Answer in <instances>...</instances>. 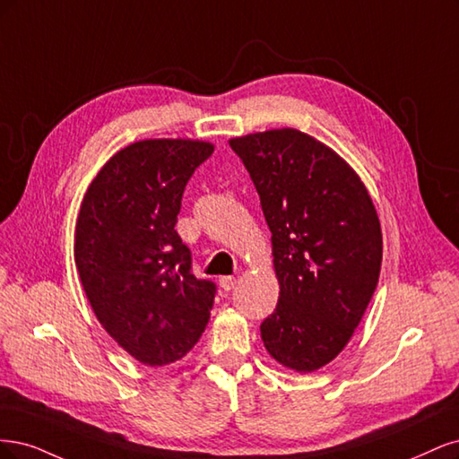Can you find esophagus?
Segmentation results:
<instances>
[{
	"mask_svg": "<svg viewBox=\"0 0 459 459\" xmlns=\"http://www.w3.org/2000/svg\"><path fill=\"white\" fill-rule=\"evenodd\" d=\"M219 286L223 288L225 291H230V290H234V286H236V278H234V276H221V278H219Z\"/></svg>",
	"mask_w": 459,
	"mask_h": 459,
	"instance_id": "1",
	"label": "esophagus"
}]
</instances>
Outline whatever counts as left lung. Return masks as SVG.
Returning <instances> with one entry per match:
<instances>
[{"instance_id":"1","label":"left lung","mask_w":459,"mask_h":459,"mask_svg":"<svg viewBox=\"0 0 459 459\" xmlns=\"http://www.w3.org/2000/svg\"><path fill=\"white\" fill-rule=\"evenodd\" d=\"M240 156L273 232L280 284L261 324L271 357L299 374L345 349L376 291L383 238L364 183L330 146L282 127L229 141Z\"/></svg>"}]
</instances>
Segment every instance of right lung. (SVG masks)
Here are the masks:
<instances>
[{
  "label": "right lung",
  "mask_w": 459,
  "mask_h": 459,
  "mask_svg": "<svg viewBox=\"0 0 459 459\" xmlns=\"http://www.w3.org/2000/svg\"><path fill=\"white\" fill-rule=\"evenodd\" d=\"M213 144L144 139L117 151L87 186L74 259L97 320L146 366H166L196 345L215 284L190 273L175 230L181 198Z\"/></svg>",
  "instance_id": "add662e5"
}]
</instances>
